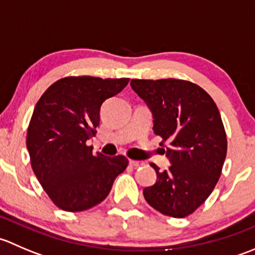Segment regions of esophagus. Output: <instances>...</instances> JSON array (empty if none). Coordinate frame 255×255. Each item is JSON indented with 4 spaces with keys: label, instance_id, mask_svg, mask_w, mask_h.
<instances>
[{
    "label": "esophagus",
    "instance_id": "1",
    "mask_svg": "<svg viewBox=\"0 0 255 255\" xmlns=\"http://www.w3.org/2000/svg\"><path fill=\"white\" fill-rule=\"evenodd\" d=\"M129 165L134 166V168H139V166L145 165V163H144V161H140V160H129Z\"/></svg>",
    "mask_w": 255,
    "mask_h": 255
}]
</instances>
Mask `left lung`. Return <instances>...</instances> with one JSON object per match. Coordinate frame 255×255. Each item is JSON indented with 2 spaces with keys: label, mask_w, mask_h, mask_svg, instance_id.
I'll return each mask as SVG.
<instances>
[{
  "label": "left lung",
  "mask_w": 255,
  "mask_h": 255,
  "mask_svg": "<svg viewBox=\"0 0 255 255\" xmlns=\"http://www.w3.org/2000/svg\"><path fill=\"white\" fill-rule=\"evenodd\" d=\"M133 91L153 115V130L169 146L171 165L156 171V181L145 187V201L160 213L182 218L201 206L221 176L227 137L212 97L190 81L176 79L132 80Z\"/></svg>",
  "instance_id": "left-lung-1"
}]
</instances>
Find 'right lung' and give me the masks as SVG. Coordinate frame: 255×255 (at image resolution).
<instances>
[{
    "label": "right lung",
    "mask_w": 255,
    "mask_h": 255,
    "mask_svg": "<svg viewBox=\"0 0 255 255\" xmlns=\"http://www.w3.org/2000/svg\"><path fill=\"white\" fill-rule=\"evenodd\" d=\"M129 79L69 76L54 82L37 102L27 132L35 176L59 208L89 210L104 201L128 159L92 154L86 140L96 134L100 110Z\"/></svg>",
    "instance_id": "1"
}]
</instances>
